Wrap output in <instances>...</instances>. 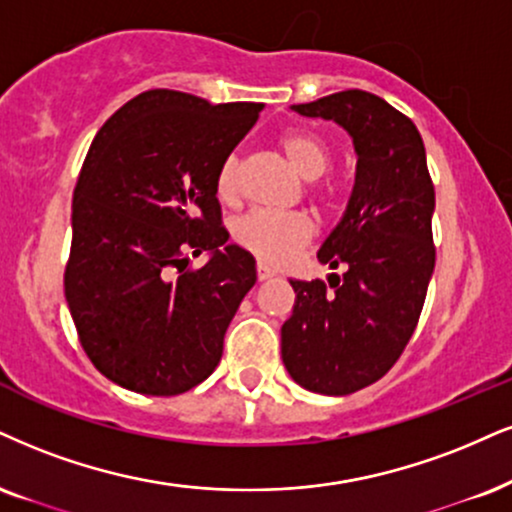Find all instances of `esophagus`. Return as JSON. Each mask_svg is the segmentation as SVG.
I'll list each match as a JSON object with an SVG mask.
<instances>
[{"label": "esophagus", "instance_id": "esophagus-1", "mask_svg": "<svg viewBox=\"0 0 512 512\" xmlns=\"http://www.w3.org/2000/svg\"><path fill=\"white\" fill-rule=\"evenodd\" d=\"M256 273H258V280H270V277H275V270L273 268H268L266 263H258L256 266Z\"/></svg>", "mask_w": 512, "mask_h": 512}]
</instances>
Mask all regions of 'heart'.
Segmentation results:
<instances>
[{
  "label": "heart",
  "instance_id": "b5f03b06",
  "mask_svg": "<svg viewBox=\"0 0 512 512\" xmlns=\"http://www.w3.org/2000/svg\"><path fill=\"white\" fill-rule=\"evenodd\" d=\"M280 149L304 180H318L330 168V147L315 132H287L280 140ZM239 180H242V159L239 154L225 156L216 175L218 197L225 201L237 199ZM311 237L313 223L301 213L251 211L235 223V242L270 266L289 261L296 251L311 242Z\"/></svg>",
  "mask_w": 512,
  "mask_h": 512
}]
</instances>
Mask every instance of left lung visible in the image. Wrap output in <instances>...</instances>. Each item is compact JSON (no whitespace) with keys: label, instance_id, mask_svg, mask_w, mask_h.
<instances>
[{"label":"left lung","instance_id":"8db88e82","mask_svg":"<svg viewBox=\"0 0 512 512\" xmlns=\"http://www.w3.org/2000/svg\"><path fill=\"white\" fill-rule=\"evenodd\" d=\"M292 111L349 132L356 180L318 261L344 268L289 280L294 311L282 325V363L308 391L346 396L377 382L406 349L434 273V187L425 144L410 118L363 90Z\"/></svg>","mask_w":512,"mask_h":512}]
</instances>
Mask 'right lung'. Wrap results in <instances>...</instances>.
<instances>
[{"mask_svg": "<svg viewBox=\"0 0 512 512\" xmlns=\"http://www.w3.org/2000/svg\"><path fill=\"white\" fill-rule=\"evenodd\" d=\"M261 111L149 90L94 137L73 192L63 289L82 349L118 387L178 396L220 363L256 261L227 242L216 175ZM199 253L209 261L187 271Z\"/></svg>", "mask_w": 512, "mask_h": 512, "instance_id": "right-lung-1", "label": "right lung"}]
</instances>
